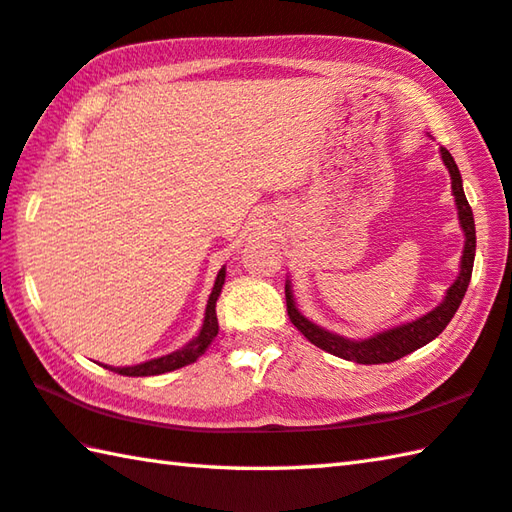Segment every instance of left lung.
Masks as SVG:
<instances>
[{
  "mask_svg": "<svg viewBox=\"0 0 512 512\" xmlns=\"http://www.w3.org/2000/svg\"><path fill=\"white\" fill-rule=\"evenodd\" d=\"M441 159L448 167L450 172V181H452V194H454V203H457V215H459V226L463 230V255H461V264H459V275L457 280L450 284L448 291H445L443 302L439 306H434L432 311H427L425 315L416 320H410L405 324H398V327L385 329L380 333H374L369 338H345L340 333H333L329 329L320 327V324L311 322L309 318H304L302 311L297 309L295 297H293V286L291 280H286V309H288V318L297 327V331L311 342V345L320 347L324 351L333 353L342 360H351L358 362V365H380V362H394L398 358L407 356L416 349H421L427 342H432L439 333L448 327V322L454 318L459 304L463 300V295L468 291L470 277H472V264H475V250H477V235H475V217H472L470 203L466 199V192H463V181H461V172L457 163H454L452 154L441 147Z\"/></svg>",
  "mask_w": 512,
  "mask_h": 512,
  "instance_id": "1",
  "label": "left lung"
}]
</instances>
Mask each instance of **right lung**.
<instances>
[{"instance_id": "obj_1", "label": "right lung", "mask_w": 512, "mask_h": 512, "mask_svg": "<svg viewBox=\"0 0 512 512\" xmlns=\"http://www.w3.org/2000/svg\"><path fill=\"white\" fill-rule=\"evenodd\" d=\"M226 282V266H221V271L217 273L215 286H212V293L208 297L206 304V315H203V324L197 336H194L188 345H183L181 349H176L172 353H165V356L145 360L141 365H132V367H109L102 365L111 371H116L120 376H159V374H167V371L181 369L185 365H192L201 353H206V349L210 347V342L217 338L219 333V322H217V300L221 295V288H224Z\"/></svg>"}]
</instances>
